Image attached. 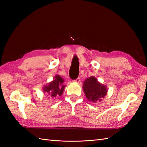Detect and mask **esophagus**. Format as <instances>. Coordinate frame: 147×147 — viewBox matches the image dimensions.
<instances>
[{"label": "esophagus", "mask_w": 147, "mask_h": 147, "mask_svg": "<svg viewBox=\"0 0 147 147\" xmlns=\"http://www.w3.org/2000/svg\"><path fill=\"white\" fill-rule=\"evenodd\" d=\"M74 82H76V83H79V82H80V78L79 77L77 78H76L75 80H74Z\"/></svg>", "instance_id": "1"}]
</instances>
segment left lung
Returning <instances> with one entry per match:
<instances>
[{
    "instance_id": "left-lung-1",
    "label": "left lung",
    "mask_w": 147,
    "mask_h": 147,
    "mask_svg": "<svg viewBox=\"0 0 147 147\" xmlns=\"http://www.w3.org/2000/svg\"><path fill=\"white\" fill-rule=\"evenodd\" d=\"M83 89L86 98L93 102L101 101L107 92L106 86L100 83L94 76L85 80L83 83Z\"/></svg>"
}]
</instances>
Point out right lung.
Listing matches in <instances>:
<instances>
[{
	"mask_svg": "<svg viewBox=\"0 0 147 147\" xmlns=\"http://www.w3.org/2000/svg\"><path fill=\"white\" fill-rule=\"evenodd\" d=\"M64 80L59 76L57 75L54 77L52 82L43 87V92L51 96L52 97H55L56 96H61L65 88L63 85Z\"/></svg>",
	"mask_w": 147,
	"mask_h": 147,
	"instance_id": "1",
	"label": "right lung"
}]
</instances>
